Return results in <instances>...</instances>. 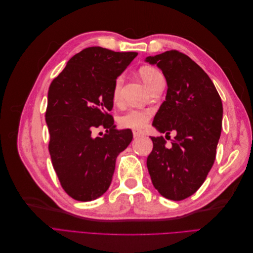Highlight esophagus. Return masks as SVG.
Instances as JSON below:
<instances>
[{
	"mask_svg": "<svg viewBox=\"0 0 253 253\" xmlns=\"http://www.w3.org/2000/svg\"><path fill=\"white\" fill-rule=\"evenodd\" d=\"M145 133L142 131V129H133V136L135 138H139V137H143Z\"/></svg>",
	"mask_w": 253,
	"mask_h": 253,
	"instance_id": "obj_1",
	"label": "esophagus"
}]
</instances>
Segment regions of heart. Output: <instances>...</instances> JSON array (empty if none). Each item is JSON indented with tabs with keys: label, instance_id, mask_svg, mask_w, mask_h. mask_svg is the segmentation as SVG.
Returning <instances> with one entry per match:
<instances>
[{
	"label": "heart",
	"instance_id": "obj_1",
	"mask_svg": "<svg viewBox=\"0 0 253 253\" xmlns=\"http://www.w3.org/2000/svg\"><path fill=\"white\" fill-rule=\"evenodd\" d=\"M140 77L147 84L149 88L153 86V84L159 78L163 77L156 68L152 66H142L139 71ZM124 83V76L120 75L115 80L113 91H112V99L114 102H118L121 98V87ZM152 115L150 110H142V109H129L126 113L118 117V124L120 126L125 128H140L149 121Z\"/></svg>",
	"mask_w": 253,
	"mask_h": 253
}]
</instances>
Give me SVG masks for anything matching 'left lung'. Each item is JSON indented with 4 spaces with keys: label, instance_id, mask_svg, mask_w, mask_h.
I'll return each instance as SVG.
<instances>
[{
    "label": "left lung",
    "instance_id": "left-lung-1",
    "mask_svg": "<svg viewBox=\"0 0 253 253\" xmlns=\"http://www.w3.org/2000/svg\"><path fill=\"white\" fill-rule=\"evenodd\" d=\"M145 61L163 71L168 84L153 126L176 133L170 147L163 136L151 137L148 170L160 194L182 201L200 189L215 160L223 104L209 76L185 53L172 49Z\"/></svg>",
    "mask_w": 253,
    "mask_h": 253
}]
</instances>
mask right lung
<instances>
[{
  "label": "right lung",
  "mask_w": 253,
  "mask_h": 253,
  "mask_svg": "<svg viewBox=\"0 0 253 253\" xmlns=\"http://www.w3.org/2000/svg\"><path fill=\"white\" fill-rule=\"evenodd\" d=\"M137 55L84 48L50 83L45 113L48 150L61 186L76 201L89 202L106 192L117 156L133 139L131 129L115 128L109 112L115 80ZM99 126L107 134L93 139L91 132Z\"/></svg>",
  "instance_id": "right-lung-1"
}]
</instances>
